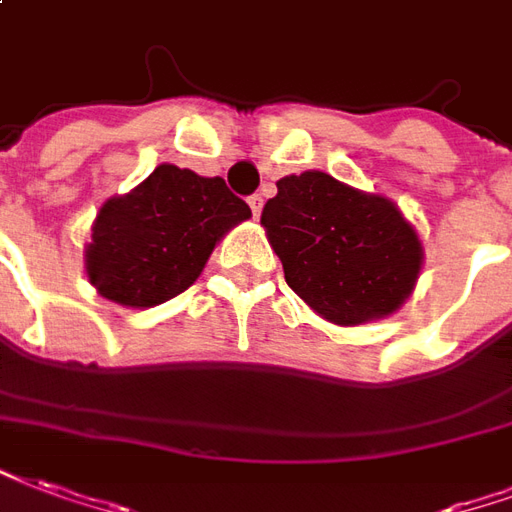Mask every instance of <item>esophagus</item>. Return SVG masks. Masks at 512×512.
<instances>
[{"label":"esophagus","instance_id":"esophagus-1","mask_svg":"<svg viewBox=\"0 0 512 512\" xmlns=\"http://www.w3.org/2000/svg\"><path fill=\"white\" fill-rule=\"evenodd\" d=\"M249 208H252L255 217H260V211H263V195H252V198H249Z\"/></svg>","mask_w":512,"mask_h":512}]
</instances>
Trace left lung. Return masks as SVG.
Masks as SVG:
<instances>
[{
	"mask_svg": "<svg viewBox=\"0 0 512 512\" xmlns=\"http://www.w3.org/2000/svg\"><path fill=\"white\" fill-rule=\"evenodd\" d=\"M260 225L287 285L336 325L396 312L415 287L423 246L391 200L306 170L276 181Z\"/></svg>",
	"mask_w": 512,
	"mask_h": 512,
	"instance_id": "1",
	"label": "left lung"
}]
</instances>
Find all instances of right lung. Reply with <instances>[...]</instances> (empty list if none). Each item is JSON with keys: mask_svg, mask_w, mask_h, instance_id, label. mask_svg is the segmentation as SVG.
<instances>
[{"mask_svg": "<svg viewBox=\"0 0 512 512\" xmlns=\"http://www.w3.org/2000/svg\"><path fill=\"white\" fill-rule=\"evenodd\" d=\"M249 217L225 179L160 165L130 195L100 208L86 249L89 282L113 304H165L198 279L219 238Z\"/></svg>", "mask_w": 512, "mask_h": 512, "instance_id": "add662e5", "label": "right lung"}]
</instances>
